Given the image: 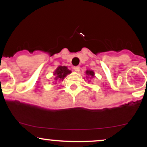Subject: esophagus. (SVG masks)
I'll return each mask as SVG.
<instances>
[{
	"label": "esophagus",
	"mask_w": 147,
	"mask_h": 147,
	"mask_svg": "<svg viewBox=\"0 0 147 147\" xmlns=\"http://www.w3.org/2000/svg\"><path fill=\"white\" fill-rule=\"evenodd\" d=\"M73 70L76 72H79V66H75L73 67Z\"/></svg>",
	"instance_id": "1"
}]
</instances>
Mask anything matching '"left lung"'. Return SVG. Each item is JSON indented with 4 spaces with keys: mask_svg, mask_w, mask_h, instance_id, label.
<instances>
[{
    "mask_svg": "<svg viewBox=\"0 0 147 147\" xmlns=\"http://www.w3.org/2000/svg\"><path fill=\"white\" fill-rule=\"evenodd\" d=\"M86 75L88 76H89V77H90V79H92L94 77V75H95V73H94V72L92 71V70H86ZM87 78H88V77H86Z\"/></svg>",
    "mask_w": 147,
    "mask_h": 147,
    "instance_id": "8db88e82",
    "label": "left lung"
}]
</instances>
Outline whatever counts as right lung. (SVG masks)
I'll list each match as a JSON object with an SVG mask.
<instances>
[{
    "label": "right lung",
    "mask_w": 147,
    "mask_h": 147,
    "mask_svg": "<svg viewBox=\"0 0 147 147\" xmlns=\"http://www.w3.org/2000/svg\"><path fill=\"white\" fill-rule=\"evenodd\" d=\"M71 73V71L69 70L66 66H59L54 72V75H55V80L57 81H61L65 78L68 74ZM57 84V83H56Z\"/></svg>",
    "instance_id": "add662e5"
}]
</instances>
